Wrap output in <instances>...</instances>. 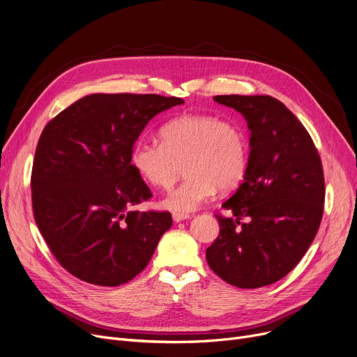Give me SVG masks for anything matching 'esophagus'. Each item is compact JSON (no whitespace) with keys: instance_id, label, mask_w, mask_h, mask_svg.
Wrapping results in <instances>:
<instances>
[{"instance_id":"esophagus-1","label":"esophagus","mask_w":357,"mask_h":357,"mask_svg":"<svg viewBox=\"0 0 357 357\" xmlns=\"http://www.w3.org/2000/svg\"><path fill=\"white\" fill-rule=\"evenodd\" d=\"M174 221L175 222H181V221H183V220H186V218H190V215L188 214H182V213H174Z\"/></svg>"}]
</instances>
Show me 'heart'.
Masks as SVG:
<instances>
[{"instance_id":"b5f03b06","label":"heart","mask_w":357,"mask_h":357,"mask_svg":"<svg viewBox=\"0 0 357 357\" xmlns=\"http://www.w3.org/2000/svg\"><path fill=\"white\" fill-rule=\"evenodd\" d=\"M159 142L140 140L131 153L137 174L152 186L172 188L185 171L188 176L162 205L175 213L195 211L217 186L229 191L246 174L249 144L245 130L213 116H179L160 128Z\"/></svg>"}]
</instances>
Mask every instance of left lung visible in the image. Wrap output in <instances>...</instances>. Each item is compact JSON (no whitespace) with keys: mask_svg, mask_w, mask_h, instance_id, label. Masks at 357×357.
Returning a JSON list of instances; mask_svg holds the SVG:
<instances>
[{"mask_svg":"<svg viewBox=\"0 0 357 357\" xmlns=\"http://www.w3.org/2000/svg\"><path fill=\"white\" fill-rule=\"evenodd\" d=\"M248 121L245 179L217 214L220 234L207 249L210 268L237 288H261L288 275L307 253L324 210L320 155L305 127L269 96H217ZM248 216L250 221L239 220Z\"/></svg>","mask_w":357,"mask_h":357,"instance_id":"1","label":"left lung"}]
</instances>
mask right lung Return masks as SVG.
Masks as SVG:
<instances>
[{"label": "right lung", "mask_w": 357, "mask_h": 357, "mask_svg": "<svg viewBox=\"0 0 357 357\" xmlns=\"http://www.w3.org/2000/svg\"><path fill=\"white\" fill-rule=\"evenodd\" d=\"M181 104L156 93H92L46 124L33 162V214L73 276L101 287L126 284L171 229V213L131 210L152 197L131 153L147 123Z\"/></svg>", "instance_id": "add662e5"}]
</instances>
